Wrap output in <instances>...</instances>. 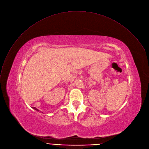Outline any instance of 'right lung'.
I'll return each instance as SVG.
<instances>
[{
	"mask_svg": "<svg viewBox=\"0 0 149 149\" xmlns=\"http://www.w3.org/2000/svg\"><path fill=\"white\" fill-rule=\"evenodd\" d=\"M33 109H34L35 110H37V111H39V110H38V109H36V107H33Z\"/></svg>",
	"mask_w": 149,
	"mask_h": 149,
	"instance_id": "1",
	"label": "right lung"
}]
</instances>
